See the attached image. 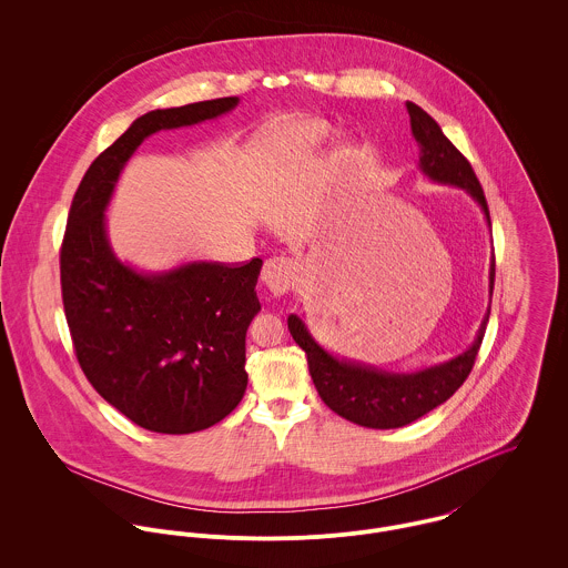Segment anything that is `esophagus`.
<instances>
[{"mask_svg":"<svg viewBox=\"0 0 568 568\" xmlns=\"http://www.w3.org/2000/svg\"><path fill=\"white\" fill-rule=\"evenodd\" d=\"M297 275V262L293 257L275 255L262 266V282L273 295H284Z\"/></svg>","mask_w":568,"mask_h":568,"instance_id":"esophagus-1","label":"esophagus"}]
</instances>
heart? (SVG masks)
Here are the masks:
<instances>
[{
  "label": "heart",
  "instance_id": "heart-1",
  "mask_svg": "<svg viewBox=\"0 0 568 568\" xmlns=\"http://www.w3.org/2000/svg\"><path fill=\"white\" fill-rule=\"evenodd\" d=\"M327 138V124L322 120H293L284 124L273 140H284L297 149H315Z\"/></svg>",
  "mask_w": 568,
  "mask_h": 568
}]
</instances>
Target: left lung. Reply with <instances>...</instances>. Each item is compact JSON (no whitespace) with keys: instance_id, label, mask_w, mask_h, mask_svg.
<instances>
[{"instance_id":"1","label":"left lung","mask_w":568,"mask_h":568,"mask_svg":"<svg viewBox=\"0 0 568 568\" xmlns=\"http://www.w3.org/2000/svg\"><path fill=\"white\" fill-rule=\"evenodd\" d=\"M410 118V133L419 146V170L437 183L466 190L481 207L489 225L484 187L470 162L453 146L439 124L415 102H406ZM494 288V257L489 264V302ZM489 311L481 322L475 343L455 358L410 372L396 374L365 363L336 358L308 332L297 317H288V329L295 343L306 352L313 383L325 405L336 415L367 428H400L435 406L444 405L468 378L486 334Z\"/></svg>"}]
</instances>
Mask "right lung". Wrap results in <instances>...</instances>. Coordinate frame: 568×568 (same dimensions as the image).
<instances>
[{
  "instance_id": "add662e5",
  "label": "right lung",
  "mask_w": 568,
  "mask_h": 568,
  "mask_svg": "<svg viewBox=\"0 0 568 568\" xmlns=\"http://www.w3.org/2000/svg\"><path fill=\"white\" fill-rule=\"evenodd\" d=\"M236 104L232 95L144 113L89 165L70 207L61 288L77 358L109 405L153 433L210 428L243 400L244 336L260 313L262 260L144 273L113 253L104 212L149 135L214 120Z\"/></svg>"
}]
</instances>
